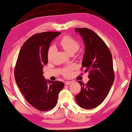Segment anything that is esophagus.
<instances>
[{
  "mask_svg": "<svg viewBox=\"0 0 132 132\" xmlns=\"http://www.w3.org/2000/svg\"><path fill=\"white\" fill-rule=\"evenodd\" d=\"M71 83H72V82H70V81H66V82H65V85H69Z\"/></svg>",
  "mask_w": 132,
  "mask_h": 132,
  "instance_id": "1",
  "label": "esophagus"
}]
</instances>
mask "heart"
<instances>
[{"label":"heart","mask_w":132,"mask_h":132,"mask_svg":"<svg viewBox=\"0 0 132 132\" xmlns=\"http://www.w3.org/2000/svg\"><path fill=\"white\" fill-rule=\"evenodd\" d=\"M60 46L69 54L76 53L79 49V43L75 38L69 36H65L63 37L59 41ZM55 52V48L51 46L49 48L47 51V59L50 60L53 57ZM75 68V66L72 65L66 67L63 70V75L65 77H69L72 75V70Z\"/></svg>","instance_id":"b5f03b06"}]
</instances>
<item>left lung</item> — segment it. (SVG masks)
<instances>
[{
	"instance_id": "1",
	"label": "left lung",
	"mask_w": 132,
	"mask_h": 132,
	"mask_svg": "<svg viewBox=\"0 0 132 132\" xmlns=\"http://www.w3.org/2000/svg\"><path fill=\"white\" fill-rule=\"evenodd\" d=\"M85 45L82 68L88 72V82L81 86V92L76 96L77 103L86 109L95 108L104 101L114 81L115 75L110 50L104 41L90 29L77 28Z\"/></svg>"
}]
</instances>
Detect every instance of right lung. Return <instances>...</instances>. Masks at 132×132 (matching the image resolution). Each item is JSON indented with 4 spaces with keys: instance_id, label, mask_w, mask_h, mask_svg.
<instances>
[{
    "instance_id": "1",
    "label": "right lung",
    "mask_w": 132,
    "mask_h": 132,
    "mask_svg": "<svg viewBox=\"0 0 132 132\" xmlns=\"http://www.w3.org/2000/svg\"><path fill=\"white\" fill-rule=\"evenodd\" d=\"M60 34L44 32L28 38L22 45L15 64L17 86L28 103L40 111L50 110L55 106L64 86L60 81H46L43 75V67L48 62L50 44Z\"/></svg>"
}]
</instances>
